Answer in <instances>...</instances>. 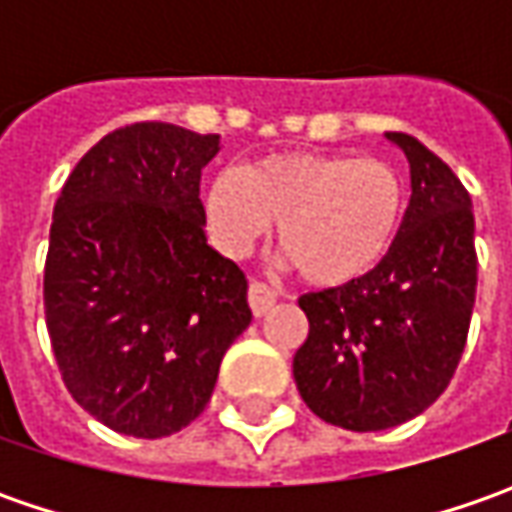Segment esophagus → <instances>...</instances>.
Listing matches in <instances>:
<instances>
[{
	"mask_svg": "<svg viewBox=\"0 0 512 512\" xmlns=\"http://www.w3.org/2000/svg\"><path fill=\"white\" fill-rule=\"evenodd\" d=\"M247 302H250L253 316H265V313H270V307L276 305V290L262 285V282H250V287H247Z\"/></svg>",
	"mask_w": 512,
	"mask_h": 512,
	"instance_id": "1",
	"label": "esophagus"
}]
</instances>
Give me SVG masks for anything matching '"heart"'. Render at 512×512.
I'll use <instances>...</instances> for the list:
<instances>
[{
  "instance_id": "b5f03b06",
  "label": "heart",
  "mask_w": 512,
  "mask_h": 512,
  "mask_svg": "<svg viewBox=\"0 0 512 512\" xmlns=\"http://www.w3.org/2000/svg\"><path fill=\"white\" fill-rule=\"evenodd\" d=\"M205 227L230 259H245L276 222L287 267L319 287L364 279L402 222V179L382 159L282 150L216 173L202 196Z\"/></svg>"
}]
</instances>
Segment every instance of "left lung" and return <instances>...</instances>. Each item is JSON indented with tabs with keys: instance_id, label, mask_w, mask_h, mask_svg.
Listing matches in <instances>:
<instances>
[{
	"instance_id": "1",
	"label": "left lung",
	"mask_w": 512,
	"mask_h": 512,
	"mask_svg": "<svg viewBox=\"0 0 512 512\" xmlns=\"http://www.w3.org/2000/svg\"><path fill=\"white\" fill-rule=\"evenodd\" d=\"M410 205L376 270L305 293L310 330L293 356L305 404L327 424L370 433L436 402L462 359L476 302L473 202L456 173L407 133Z\"/></svg>"
}]
</instances>
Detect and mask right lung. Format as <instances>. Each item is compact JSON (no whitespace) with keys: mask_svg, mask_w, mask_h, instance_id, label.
I'll return each mask as SVG.
<instances>
[{"mask_svg":"<svg viewBox=\"0 0 512 512\" xmlns=\"http://www.w3.org/2000/svg\"><path fill=\"white\" fill-rule=\"evenodd\" d=\"M219 150V136L136 122L79 159L53 207V356L70 396L116 433L187 427L253 319L245 273L205 236L199 179Z\"/></svg>","mask_w":512,"mask_h":512,"instance_id":"add662e5","label":"right lung"}]
</instances>
